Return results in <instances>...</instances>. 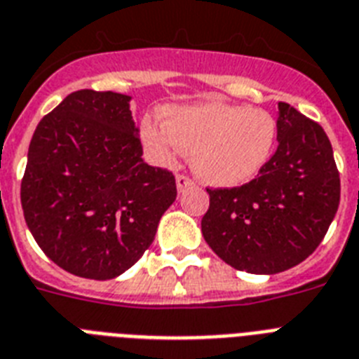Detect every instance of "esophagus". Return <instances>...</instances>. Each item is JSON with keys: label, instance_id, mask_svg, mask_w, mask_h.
I'll list each match as a JSON object with an SVG mask.
<instances>
[{"label": "esophagus", "instance_id": "34e87169", "mask_svg": "<svg viewBox=\"0 0 359 359\" xmlns=\"http://www.w3.org/2000/svg\"><path fill=\"white\" fill-rule=\"evenodd\" d=\"M191 186H194V180L189 179V177H186V175H177V189H179V194L186 191Z\"/></svg>", "mask_w": 359, "mask_h": 359}]
</instances>
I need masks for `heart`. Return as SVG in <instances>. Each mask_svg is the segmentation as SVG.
<instances>
[{
  "mask_svg": "<svg viewBox=\"0 0 359 359\" xmlns=\"http://www.w3.org/2000/svg\"><path fill=\"white\" fill-rule=\"evenodd\" d=\"M144 146L156 161L171 162L179 151L191 155L198 179L217 188L254 180L272 158L277 123L259 107L201 104L162 111V126L142 123Z\"/></svg>",
  "mask_w": 359,
  "mask_h": 359,
  "instance_id": "heart-1",
  "label": "heart"
}]
</instances>
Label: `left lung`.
I'll list each match as a JSON object with an SVG mask.
<instances>
[{"label": "left lung", "mask_w": 359, "mask_h": 359, "mask_svg": "<svg viewBox=\"0 0 359 359\" xmlns=\"http://www.w3.org/2000/svg\"><path fill=\"white\" fill-rule=\"evenodd\" d=\"M201 228L219 257L250 273L285 272L319 246L339 206L330 140L314 120L279 102L277 149L239 188L208 189Z\"/></svg>", "instance_id": "obj_1"}]
</instances>
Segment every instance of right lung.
I'll return each mask as SVG.
<instances>
[{
    "label": "right lung",
    "instance_id": "1",
    "mask_svg": "<svg viewBox=\"0 0 359 359\" xmlns=\"http://www.w3.org/2000/svg\"><path fill=\"white\" fill-rule=\"evenodd\" d=\"M131 96L71 93L38 123L21 208L43 254L78 277L105 281L133 266L175 203L171 171L142 161Z\"/></svg>",
    "mask_w": 359,
    "mask_h": 359
}]
</instances>
